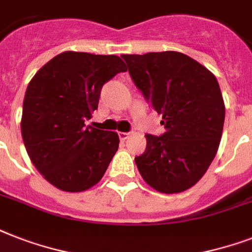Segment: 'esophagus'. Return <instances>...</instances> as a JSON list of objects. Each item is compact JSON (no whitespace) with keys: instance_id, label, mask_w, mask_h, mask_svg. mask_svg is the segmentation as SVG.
Listing matches in <instances>:
<instances>
[{"instance_id":"esophagus-1","label":"esophagus","mask_w":252,"mask_h":252,"mask_svg":"<svg viewBox=\"0 0 252 252\" xmlns=\"http://www.w3.org/2000/svg\"><path fill=\"white\" fill-rule=\"evenodd\" d=\"M128 137H129V133H126V132H119V138H120V141H126Z\"/></svg>"}]
</instances>
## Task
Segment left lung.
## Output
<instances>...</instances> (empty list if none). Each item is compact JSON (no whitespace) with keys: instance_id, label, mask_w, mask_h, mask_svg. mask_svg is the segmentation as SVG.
Wrapping results in <instances>:
<instances>
[{"instance_id":"1","label":"left lung","mask_w":252,"mask_h":252,"mask_svg":"<svg viewBox=\"0 0 252 252\" xmlns=\"http://www.w3.org/2000/svg\"><path fill=\"white\" fill-rule=\"evenodd\" d=\"M134 85L162 115L166 132L146 134L145 152L134 158L142 179L162 193L195 186L216 157L225 104L213 73L174 51L123 55Z\"/></svg>"}]
</instances>
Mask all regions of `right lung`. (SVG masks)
Returning a JSON list of instances; mask_svg holds the SVG:
<instances>
[{
  "mask_svg": "<svg viewBox=\"0 0 252 252\" xmlns=\"http://www.w3.org/2000/svg\"><path fill=\"white\" fill-rule=\"evenodd\" d=\"M126 64L114 55L63 52L37 70L26 90L21 130L30 159L61 191L98 183L118 152L116 132L87 126L102 86Z\"/></svg>",
  "mask_w": 252,
  "mask_h": 252,
  "instance_id": "add662e5",
  "label": "right lung"
}]
</instances>
